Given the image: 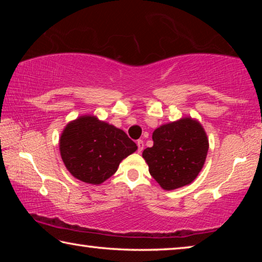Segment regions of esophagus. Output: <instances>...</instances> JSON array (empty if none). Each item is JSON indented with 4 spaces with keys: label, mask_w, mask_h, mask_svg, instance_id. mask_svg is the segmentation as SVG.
Masks as SVG:
<instances>
[{
    "label": "esophagus",
    "mask_w": 262,
    "mask_h": 262,
    "mask_svg": "<svg viewBox=\"0 0 262 262\" xmlns=\"http://www.w3.org/2000/svg\"><path fill=\"white\" fill-rule=\"evenodd\" d=\"M136 144H137V151H139V154H141L142 150H143V148H144L143 141H142V140H137V141H136Z\"/></svg>",
    "instance_id": "1"
}]
</instances>
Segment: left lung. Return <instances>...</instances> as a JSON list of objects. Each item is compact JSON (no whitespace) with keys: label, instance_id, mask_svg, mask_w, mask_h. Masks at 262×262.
Segmentation results:
<instances>
[{"label":"left lung","instance_id":"8db88e82","mask_svg":"<svg viewBox=\"0 0 262 262\" xmlns=\"http://www.w3.org/2000/svg\"><path fill=\"white\" fill-rule=\"evenodd\" d=\"M154 145L142 157L159 186L172 190L193 183L205 165L209 141L196 119L181 118L159 126L152 133Z\"/></svg>","mask_w":262,"mask_h":262}]
</instances>
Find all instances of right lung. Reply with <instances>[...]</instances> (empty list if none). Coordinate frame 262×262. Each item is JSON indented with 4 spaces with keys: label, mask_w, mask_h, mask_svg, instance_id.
<instances>
[{
    "label": "right lung",
    "mask_w": 262,
    "mask_h": 262,
    "mask_svg": "<svg viewBox=\"0 0 262 262\" xmlns=\"http://www.w3.org/2000/svg\"><path fill=\"white\" fill-rule=\"evenodd\" d=\"M59 148L70 174L83 183L100 185L117 172L122 159L136 151L137 145L120 128L85 114L66 125Z\"/></svg>",
    "instance_id": "right-lung-1"
}]
</instances>
